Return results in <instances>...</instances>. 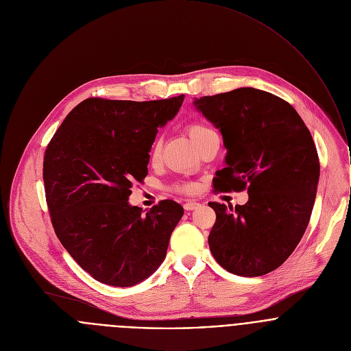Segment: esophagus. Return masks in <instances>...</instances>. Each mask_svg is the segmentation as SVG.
Instances as JSON below:
<instances>
[{"label":"esophagus","instance_id":"1","mask_svg":"<svg viewBox=\"0 0 351 351\" xmlns=\"http://www.w3.org/2000/svg\"><path fill=\"white\" fill-rule=\"evenodd\" d=\"M199 206H200V203H199V202L188 200V202L184 204V208H185L186 211H192V210H196Z\"/></svg>","mask_w":351,"mask_h":351}]
</instances>
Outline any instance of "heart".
Returning <instances> with one entry per match:
<instances>
[{
  "label": "heart",
  "mask_w": 351,
  "mask_h": 351,
  "mask_svg": "<svg viewBox=\"0 0 351 351\" xmlns=\"http://www.w3.org/2000/svg\"><path fill=\"white\" fill-rule=\"evenodd\" d=\"M210 132H213V129H210L208 126H206V125H203V123H192V125L188 126V133H189V137L192 138L193 144H195L196 141H199L204 134H207V133H210ZM159 152H160V143L156 141V143L154 144V148H152V154H151L152 158H154V159L158 158V156H159ZM195 189H196V186L192 185V184H185V185H181V186H180V191H182V192H193Z\"/></svg>",
  "instance_id": "b5f03b06"
}]
</instances>
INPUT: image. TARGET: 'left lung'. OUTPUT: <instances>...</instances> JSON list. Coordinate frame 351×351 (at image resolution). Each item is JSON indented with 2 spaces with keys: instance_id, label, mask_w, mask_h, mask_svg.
<instances>
[{
  "instance_id": "1",
  "label": "left lung",
  "mask_w": 351,
  "mask_h": 351,
  "mask_svg": "<svg viewBox=\"0 0 351 351\" xmlns=\"http://www.w3.org/2000/svg\"><path fill=\"white\" fill-rule=\"evenodd\" d=\"M193 106L226 148L215 185L249 193L243 206L208 203L217 213L211 253L235 275H265L294 252L311 219L320 177L311 132L290 104L252 87L195 98Z\"/></svg>"
}]
</instances>
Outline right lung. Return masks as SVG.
Returning a JSON list of instances; mask_svg holds the SVG:
<instances>
[{
	"mask_svg": "<svg viewBox=\"0 0 351 351\" xmlns=\"http://www.w3.org/2000/svg\"><path fill=\"white\" fill-rule=\"evenodd\" d=\"M184 95L149 102L90 98L61 123L43 159L53 228L62 246L94 279L129 287L163 263L184 215L173 200L148 213L129 204L134 180L148 174L158 133L177 116Z\"/></svg>",
	"mask_w": 351,
	"mask_h": 351,
	"instance_id": "obj_1",
	"label": "right lung"
}]
</instances>
